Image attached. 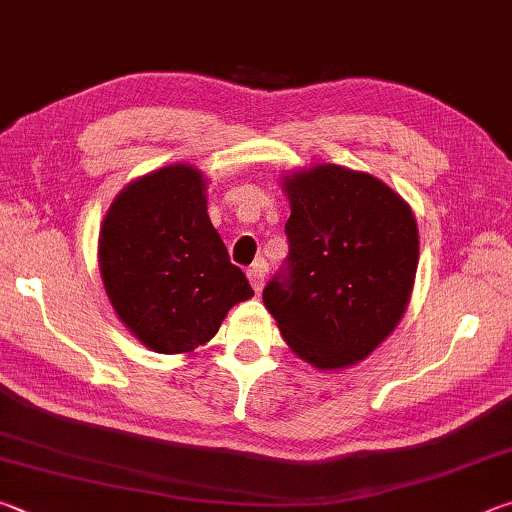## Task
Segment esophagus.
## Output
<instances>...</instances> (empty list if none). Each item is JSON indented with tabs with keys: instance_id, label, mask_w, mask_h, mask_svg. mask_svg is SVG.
<instances>
[{
	"instance_id": "34e87169",
	"label": "esophagus",
	"mask_w": 512,
	"mask_h": 512,
	"mask_svg": "<svg viewBox=\"0 0 512 512\" xmlns=\"http://www.w3.org/2000/svg\"><path fill=\"white\" fill-rule=\"evenodd\" d=\"M268 271V264L264 259H257V262L248 268V280L253 284L255 291H262L264 289V277Z\"/></svg>"
}]
</instances>
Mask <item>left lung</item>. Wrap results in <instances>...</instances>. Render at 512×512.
I'll list each match as a JSON object with an SVG mask.
<instances>
[{
  "label": "left lung",
  "instance_id": "1",
  "mask_svg": "<svg viewBox=\"0 0 512 512\" xmlns=\"http://www.w3.org/2000/svg\"><path fill=\"white\" fill-rule=\"evenodd\" d=\"M289 257L264 305L289 348L318 370L363 361L411 300L418 223L386 183L339 164L284 176Z\"/></svg>",
  "mask_w": 512,
  "mask_h": 512
}]
</instances>
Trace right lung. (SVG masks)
Listing matches in <instances>:
<instances>
[{
	"instance_id": "obj_1",
	"label": "right lung",
	"mask_w": 512,
	"mask_h": 512,
	"mask_svg": "<svg viewBox=\"0 0 512 512\" xmlns=\"http://www.w3.org/2000/svg\"><path fill=\"white\" fill-rule=\"evenodd\" d=\"M205 189L192 164H169L128 183L103 216V287L153 352H194L255 293L207 216Z\"/></svg>"
}]
</instances>
